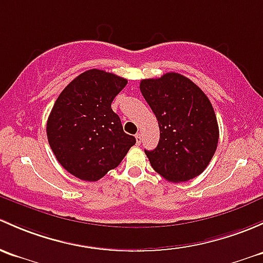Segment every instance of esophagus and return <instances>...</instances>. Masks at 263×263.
Returning a JSON list of instances; mask_svg holds the SVG:
<instances>
[{
    "label": "esophagus",
    "instance_id": "obj_1",
    "mask_svg": "<svg viewBox=\"0 0 263 263\" xmlns=\"http://www.w3.org/2000/svg\"><path fill=\"white\" fill-rule=\"evenodd\" d=\"M135 139H137V144L139 145L140 143H142V134H140V133H137V134H135Z\"/></svg>",
    "mask_w": 263,
    "mask_h": 263
}]
</instances>
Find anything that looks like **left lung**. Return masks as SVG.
<instances>
[{
  "label": "left lung",
  "instance_id": "obj_1",
  "mask_svg": "<svg viewBox=\"0 0 263 263\" xmlns=\"http://www.w3.org/2000/svg\"><path fill=\"white\" fill-rule=\"evenodd\" d=\"M139 87L158 120V145L144 151L154 171L170 182H185L204 172L219 139L218 121L206 95L175 72L142 80Z\"/></svg>",
  "mask_w": 263,
  "mask_h": 263
}]
</instances>
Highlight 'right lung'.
Segmentation results:
<instances>
[{"label":"right lung","mask_w":263,"mask_h":263,"mask_svg":"<svg viewBox=\"0 0 263 263\" xmlns=\"http://www.w3.org/2000/svg\"><path fill=\"white\" fill-rule=\"evenodd\" d=\"M126 83L114 73L90 69L61 92L51 109L48 142L62 167L80 180L104 177L135 144L111 109L112 100Z\"/></svg>","instance_id":"add662e5"}]
</instances>
